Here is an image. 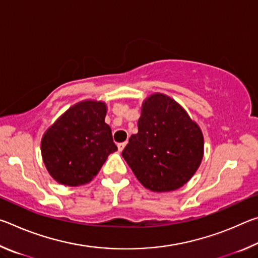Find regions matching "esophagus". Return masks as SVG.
Returning <instances> with one entry per match:
<instances>
[{
  "label": "esophagus",
  "mask_w": 258,
  "mask_h": 258,
  "mask_svg": "<svg viewBox=\"0 0 258 258\" xmlns=\"http://www.w3.org/2000/svg\"><path fill=\"white\" fill-rule=\"evenodd\" d=\"M126 145H127V142L118 143V146H117V147H118V150H119V151H123V150H124V148H125V146H126Z\"/></svg>",
  "instance_id": "34e87169"
}]
</instances>
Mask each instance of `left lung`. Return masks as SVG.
I'll return each instance as SVG.
<instances>
[{
  "label": "left lung",
  "mask_w": 258,
  "mask_h": 258,
  "mask_svg": "<svg viewBox=\"0 0 258 258\" xmlns=\"http://www.w3.org/2000/svg\"><path fill=\"white\" fill-rule=\"evenodd\" d=\"M138 128L121 156L140 183L154 192L184 185L204 157L199 125L175 100L152 93L142 102Z\"/></svg>",
  "instance_id": "1"
}]
</instances>
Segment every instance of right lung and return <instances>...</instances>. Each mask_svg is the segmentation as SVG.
Listing matches in <instances>:
<instances>
[{
  "label": "right lung",
  "instance_id": "right-lung-1",
  "mask_svg": "<svg viewBox=\"0 0 258 258\" xmlns=\"http://www.w3.org/2000/svg\"><path fill=\"white\" fill-rule=\"evenodd\" d=\"M107 104L83 100L67 109L43 134L41 152L54 181L80 186L97 176L108 156L117 150L106 124Z\"/></svg>",
  "mask_w": 258,
  "mask_h": 258
}]
</instances>
